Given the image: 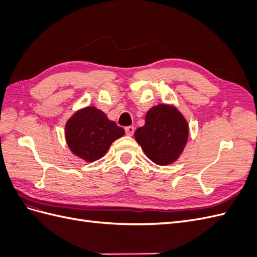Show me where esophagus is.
<instances>
[{
	"label": "esophagus",
	"mask_w": 257,
	"mask_h": 257,
	"mask_svg": "<svg viewBox=\"0 0 257 257\" xmlns=\"http://www.w3.org/2000/svg\"><path fill=\"white\" fill-rule=\"evenodd\" d=\"M134 131H135V127L133 126V125H130V126H126L125 127V133H126V135H128V136H132L134 134Z\"/></svg>",
	"instance_id": "1"
}]
</instances>
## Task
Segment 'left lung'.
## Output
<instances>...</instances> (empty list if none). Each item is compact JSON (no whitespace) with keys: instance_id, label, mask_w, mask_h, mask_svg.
<instances>
[{"instance_id":"obj_1","label":"left lung","mask_w":257,"mask_h":257,"mask_svg":"<svg viewBox=\"0 0 257 257\" xmlns=\"http://www.w3.org/2000/svg\"><path fill=\"white\" fill-rule=\"evenodd\" d=\"M189 136L188 122L174 106L161 104L146 114L145 125L135 132L137 143L153 163H174L184 149Z\"/></svg>"}]
</instances>
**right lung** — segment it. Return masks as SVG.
<instances>
[{"mask_svg": "<svg viewBox=\"0 0 257 257\" xmlns=\"http://www.w3.org/2000/svg\"><path fill=\"white\" fill-rule=\"evenodd\" d=\"M124 130L95 107L73 114L65 125L66 142L74 154L87 162L103 158L110 145L124 135Z\"/></svg>", "mask_w": 257, "mask_h": 257, "instance_id": "obj_1", "label": "right lung"}]
</instances>
